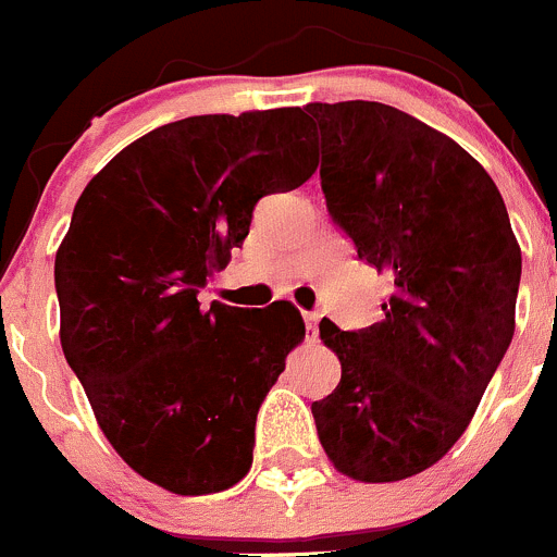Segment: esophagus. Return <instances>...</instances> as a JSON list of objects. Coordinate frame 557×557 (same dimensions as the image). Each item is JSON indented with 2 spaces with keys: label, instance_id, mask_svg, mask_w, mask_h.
<instances>
[{
  "label": "esophagus",
  "instance_id": "esophagus-1",
  "mask_svg": "<svg viewBox=\"0 0 557 557\" xmlns=\"http://www.w3.org/2000/svg\"><path fill=\"white\" fill-rule=\"evenodd\" d=\"M318 312H305V329H307V339H315L318 334Z\"/></svg>",
  "mask_w": 557,
  "mask_h": 557
}]
</instances>
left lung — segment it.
<instances>
[{
    "label": "left lung",
    "instance_id": "8db88e82",
    "mask_svg": "<svg viewBox=\"0 0 557 557\" xmlns=\"http://www.w3.org/2000/svg\"><path fill=\"white\" fill-rule=\"evenodd\" d=\"M321 187L356 256L394 280L383 321L321 339L343 375L312 403L318 438L356 482L435 466L471 424L515 337L522 256L487 171L383 102H310Z\"/></svg>",
    "mask_w": 557,
    "mask_h": 557
}]
</instances>
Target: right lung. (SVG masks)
<instances>
[{"label": "right lung", "instance_id": "obj_1", "mask_svg": "<svg viewBox=\"0 0 557 557\" xmlns=\"http://www.w3.org/2000/svg\"><path fill=\"white\" fill-rule=\"evenodd\" d=\"M312 147L301 108L163 124L86 185L57 250L64 359L116 455L176 495L247 476L258 408L305 339L290 301L203 310L198 290L258 198L315 174Z\"/></svg>", "mask_w": 557, "mask_h": 557}]
</instances>
